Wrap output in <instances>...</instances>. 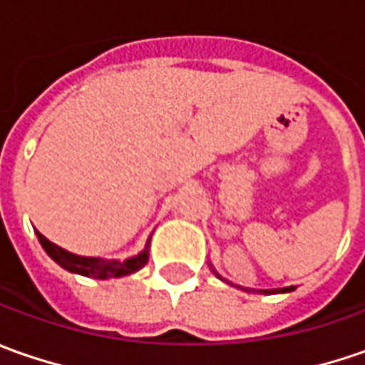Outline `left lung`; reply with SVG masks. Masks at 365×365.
<instances>
[{
    "label": "left lung",
    "mask_w": 365,
    "mask_h": 365,
    "mask_svg": "<svg viewBox=\"0 0 365 365\" xmlns=\"http://www.w3.org/2000/svg\"><path fill=\"white\" fill-rule=\"evenodd\" d=\"M210 264V262H207ZM210 269H212V272L220 279V281H226L224 277H220L218 272H216V269L210 264ZM226 283H230V281H226ZM232 284V283H230ZM238 289H242V291H248V293H252L255 289H245V287H238ZM291 291H295V287H283V289H258V291H255V293H262V295H274V293H291Z\"/></svg>",
    "instance_id": "obj_1"
}]
</instances>
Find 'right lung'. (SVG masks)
Wrapping results in <instances>:
<instances>
[{"instance_id":"add662e5","label":"right lung","mask_w":365,"mask_h":365,"mask_svg":"<svg viewBox=\"0 0 365 365\" xmlns=\"http://www.w3.org/2000/svg\"><path fill=\"white\" fill-rule=\"evenodd\" d=\"M36 236H38L40 245L46 250V255L52 258L56 264H60L62 269H66L68 272H74V274H82V277L101 279V281L133 274L139 269H143L145 264H147V260H149V242H151V238H147V245H145V248L139 255L125 258V260H107V258L81 257V255L68 252L62 246L50 242L44 234H40L38 230H36Z\"/></svg>"}]
</instances>
